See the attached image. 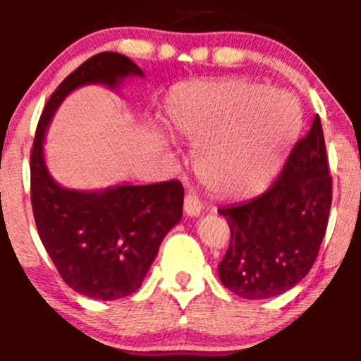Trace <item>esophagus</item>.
<instances>
[{
    "label": "esophagus",
    "mask_w": 361,
    "mask_h": 361,
    "mask_svg": "<svg viewBox=\"0 0 361 361\" xmlns=\"http://www.w3.org/2000/svg\"><path fill=\"white\" fill-rule=\"evenodd\" d=\"M183 211H185V214H187V216L195 218V216H199V214H201L202 204L197 197H195L194 194H187V197H185V202H183Z\"/></svg>",
    "instance_id": "obj_1"
}]
</instances>
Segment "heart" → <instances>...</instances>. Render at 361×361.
<instances>
[{"label": "heart", "mask_w": 361, "mask_h": 361, "mask_svg": "<svg viewBox=\"0 0 361 361\" xmlns=\"http://www.w3.org/2000/svg\"><path fill=\"white\" fill-rule=\"evenodd\" d=\"M164 111L173 133L199 145L194 166L202 183L225 197L265 190L302 129L293 96L243 80L181 83Z\"/></svg>", "instance_id": "heart-1"}]
</instances>
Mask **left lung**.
Here are the masks:
<instances>
[{
	"label": "left lung",
	"mask_w": 361,
	"mask_h": 361,
	"mask_svg": "<svg viewBox=\"0 0 361 361\" xmlns=\"http://www.w3.org/2000/svg\"><path fill=\"white\" fill-rule=\"evenodd\" d=\"M332 206L322 120L295 145L267 192L248 202L224 206L231 245L218 265L225 288L243 298L278 297L307 276L325 238Z\"/></svg>",
	"instance_id": "left-lung-1"
}]
</instances>
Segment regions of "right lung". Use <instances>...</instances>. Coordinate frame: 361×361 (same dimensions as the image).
<instances>
[{"label": "right lung", "mask_w": 361, "mask_h": 361, "mask_svg": "<svg viewBox=\"0 0 361 361\" xmlns=\"http://www.w3.org/2000/svg\"><path fill=\"white\" fill-rule=\"evenodd\" d=\"M129 76L145 73L116 52L97 54L68 75L39 116L29 164L39 239L69 288L96 300H116L140 288L162 239L181 220L183 187L171 180L101 190L66 188L49 173L43 141L73 90L90 83L115 90Z\"/></svg>", "instance_id": "add662e5"}]
</instances>
